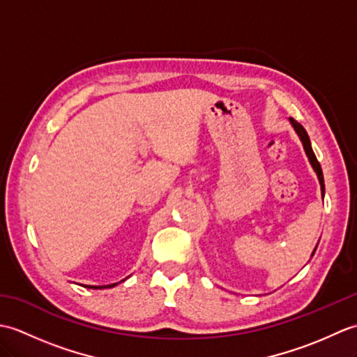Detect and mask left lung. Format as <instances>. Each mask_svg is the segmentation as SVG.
Masks as SVG:
<instances>
[{
	"label": "left lung",
	"instance_id": "8db88e82",
	"mask_svg": "<svg viewBox=\"0 0 357 357\" xmlns=\"http://www.w3.org/2000/svg\"><path fill=\"white\" fill-rule=\"evenodd\" d=\"M290 123H291V126L294 127L296 133L299 135V138H301V141H302V146H304V150H305V153H307V156H308V161H310V164H312L313 170H314V172H316V174H317V179H319V184H321L322 198H324V193H325V185H324V174H322L321 164H319V161H317V159H316V155L313 153L312 142H310V138H308V135H307V132H305V128H304V127H302L299 123H296V121H294L293 118H290ZM316 247H317V245H316ZM314 252H316V248H314ZM314 252L312 253V256L314 255Z\"/></svg>",
	"mask_w": 357,
	"mask_h": 357
}]
</instances>
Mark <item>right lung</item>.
Listing matches in <instances>:
<instances>
[{
  "label": "right lung",
  "mask_w": 357,
  "mask_h": 357,
  "mask_svg": "<svg viewBox=\"0 0 357 357\" xmlns=\"http://www.w3.org/2000/svg\"><path fill=\"white\" fill-rule=\"evenodd\" d=\"M116 284H112V285H100V287H96V285H86L87 288H95V290H98V288H110V287H115Z\"/></svg>",
  "instance_id": "1"
}]
</instances>
